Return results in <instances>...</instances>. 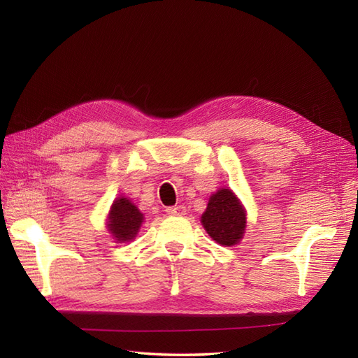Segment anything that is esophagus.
<instances>
[{"label":"esophagus","mask_w":358,"mask_h":358,"mask_svg":"<svg viewBox=\"0 0 358 358\" xmlns=\"http://www.w3.org/2000/svg\"><path fill=\"white\" fill-rule=\"evenodd\" d=\"M166 210H167V213L176 215V216H182V215L187 213V209L183 208V206H170V208H167Z\"/></svg>","instance_id":"34e87169"}]
</instances>
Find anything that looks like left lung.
Listing matches in <instances>:
<instances>
[{
  "mask_svg": "<svg viewBox=\"0 0 358 358\" xmlns=\"http://www.w3.org/2000/svg\"><path fill=\"white\" fill-rule=\"evenodd\" d=\"M201 222L215 242L231 246L242 239L246 213L230 189H220L209 199Z\"/></svg>",
  "mask_w": 358,
  "mask_h": 358,
  "instance_id": "8db88e82",
  "label": "left lung"
}]
</instances>
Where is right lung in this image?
I'll use <instances>...</instances> for the list:
<instances>
[{
	"mask_svg": "<svg viewBox=\"0 0 358 358\" xmlns=\"http://www.w3.org/2000/svg\"><path fill=\"white\" fill-rule=\"evenodd\" d=\"M142 222L143 213H140L131 201L122 197L113 203L109 215V230L116 237V241H131Z\"/></svg>",
	"mask_w": 358,
	"mask_h": 358,
	"instance_id": "add662e5",
	"label": "right lung"
}]
</instances>
